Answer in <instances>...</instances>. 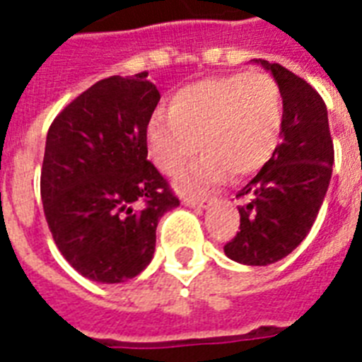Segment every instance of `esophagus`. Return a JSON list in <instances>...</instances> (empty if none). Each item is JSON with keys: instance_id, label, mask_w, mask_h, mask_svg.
<instances>
[{"instance_id": "1", "label": "esophagus", "mask_w": 362, "mask_h": 362, "mask_svg": "<svg viewBox=\"0 0 362 362\" xmlns=\"http://www.w3.org/2000/svg\"><path fill=\"white\" fill-rule=\"evenodd\" d=\"M210 203H212L210 199H193V197L182 199V204H184V206H189V209H206Z\"/></svg>"}]
</instances>
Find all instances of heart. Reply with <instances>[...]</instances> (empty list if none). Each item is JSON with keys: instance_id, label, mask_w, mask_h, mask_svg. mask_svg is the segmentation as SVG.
I'll return each mask as SVG.
<instances>
[{"instance_id": "1", "label": "heart", "mask_w": 362, "mask_h": 362, "mask_svg": "<svg viewBox=\"0 0 362 362\" xmlns=\"http://www.w3.org/2000/svg\"><path fill=\"white\" fill-rule=\"evenodd\" d=\"M284 98L267 73L210 76L180 88L169 112L153 110L144 127L152 163L163 175H180L201 146L204 153L176 187L199 193L229 173L242 178L263 167L280 142ZM199 142L197 143V141Z\"/></svg>"}]
</instances>
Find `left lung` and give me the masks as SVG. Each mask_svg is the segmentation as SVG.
Wrapping results in <instances>:
<instances>
[{
  "label": "left lung",
  "instance_id": "8db88e82",
  "mask_svg": "<svg viewBox=\"0 0 362 362\" xmlns=\"http://www.w3.org/2000/svg\"><path fill=\"white\" fill-rule=\"evenodd\" d=\"M269 71L284 98L281 142L263 169L238 192L240 231L223 252L252 267L280 261L306 238L329 189L334 163L329 116L308 82L280 64L252 59Z\"/></svg>",
  "mask_w": 362,
  "mask_h": 362
}]
</instances>
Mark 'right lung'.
I'll return each mask as SVG.
<instances>
[{
    "mask_svg": "<svg viewBox=\"0 0 362 362\" xmlns=\"http://www.w3.org/2000/svg\"><path fill=\"white\" fill-rule=\"evenodd\" d=\"M159 99L148 73L110 76L48 129L42 209L62 255L88 280L122 284L141 274L161 216L180 204L146 159L144 127Z\"/></svg>",
    "mask_w": 362,
    "mask_h": 362,
    "instance_id": "add662e5",
    "label": "right lung"
}]
</instances>
